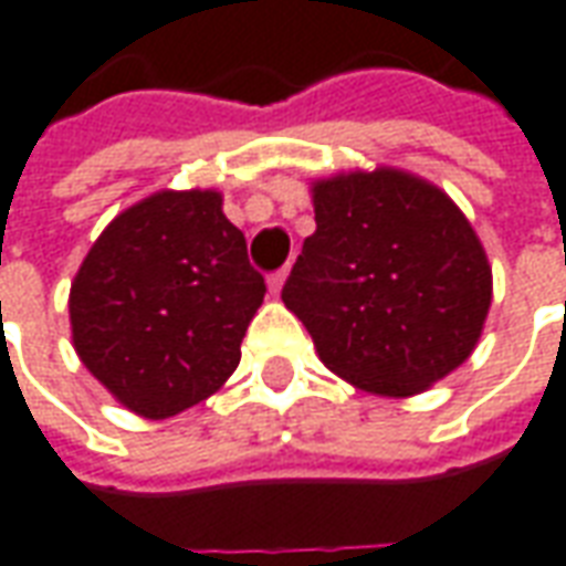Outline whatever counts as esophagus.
I'll return each mask as SVG.
<instances>
[{
    "mask_svg": "<svg viewBox=\"0 0 566 566\" xmlns=\"http://www.w3.org/2000/svg\"><path fill=\"white\" fill-rule=\"evenodd\" d=\"M287 272H291V266H284V270L272 272V275H270V291H272V294H275V296L282 294L284 282H287Z\"/></svg>",
    "mask_w": 566,
    "mask_h": 566,
    "instance_id": "obj_1",
    "label": "esophagus"
}]
</instances>
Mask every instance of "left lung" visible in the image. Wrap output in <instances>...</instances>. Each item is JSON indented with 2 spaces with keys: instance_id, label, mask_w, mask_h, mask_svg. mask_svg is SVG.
I'll list each match as a JSON object with an SVG mask.
<instances>
[{
  "instance_id": "1",
  "label": "left lung",
  "mask_w": 566,
  "mask_h": 566,
  "mask_svg": "<svg viewBox=\"0 0 566 566\" xmlns=\"http://www.w3.org/2000/svg\"><path fill=\"white\" fill-rule=\"evenodd\" d=\"M312 208L282 300L327 370L410 398L475 352L493 272L444 189L401 168L343 171L312 184Z\"/></svg>"
}]
</instances>
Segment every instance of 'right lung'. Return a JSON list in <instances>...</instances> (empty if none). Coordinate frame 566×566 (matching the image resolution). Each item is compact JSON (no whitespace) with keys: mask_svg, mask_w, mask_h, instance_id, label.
Instances as JSON below:
<instances>
[{"mask_svg":"<svg viewBox=\"0 0 566 566\" xmlns=\"http://www.w3.org/2000/svg\"><path fill=\"white\" fill-rule=\"evenodd\" d=\"M266 294L217 189H159L97 235L70 287L82 365L146 420L214 395Z\"/></svg>","mask_w":566,"mask_h":566,"instance_id":"1","label":"right lung"}]
</instances>
